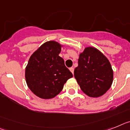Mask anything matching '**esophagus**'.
<instances>
[{
    "mask_svg": "<svg viewBox=\"0 0 130 130\" xmlns=\"http://www.w3.org/2000/svg\"><path fill=\"white\" fill-rule=\"evenodd\" d=\"M70 72H71L73 74H74V68L73 67H71V68H70Z\"/></svg>",
    "mask_w": 130,
    "mask_h": 130,
    "instance_id": "34e87169",
    "label": "esophagus"
}]
</instances>
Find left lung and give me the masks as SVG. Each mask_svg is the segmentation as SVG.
I'll return each mask as SVG.
<instances>
[{
    "label": "left lung",
    "instance_id": "8db88e82",
    "mask_svg": "<svg viewBox=\"0 0 130 130\" xmlns=\"http://www.w3.org/2000/svg\"><path fill=\"white\" fill-rule=\"evenodd\" d=\"M74 77L86 95L98 98L110 88L113 72L106 56L95 47L88 46L80 53Z\"/></svg>",
    "mask_w": 130,
    "mask_h": 130
}]
</instances>
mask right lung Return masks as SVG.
<instances>
[{"instance_id": "add662e5", "label": "right lung", "mask_w": 130, "mask_h": 130, "mask_svg": "<svg viewBox=\"0 0 130 130\" xmlns=\"http://www.w3.org/2000/svg\"><path fill=\"white\" fill-rule=\"evenodd\" d=\"M64 45L54 40L44 42L33 52L25 68L28 88L42 99H51L60 93L67 80L73 77L59 56Z\"/></svg>"}]
</instances>
